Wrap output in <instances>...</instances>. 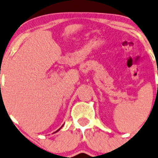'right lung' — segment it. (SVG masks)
<instances>
[{
  "label": "right lung",
  "mask_w": 158,
  "mask_h": 158,
  "mask_svg": "<svg viewBox=\"0 0 158 158\" xmlns=\"http://www.w3.org/2000/svg\"><path fill=\"white\" fill-rule=\"evenodd\" d=\"M63 126H62V127H61V128H59V129H58V130H57V131H55V132H54V133H56V132L59 131H60V129H61L62 128H63Z\"/></svg>",
  "instance_id": "add662e5"
}]
</instances>
